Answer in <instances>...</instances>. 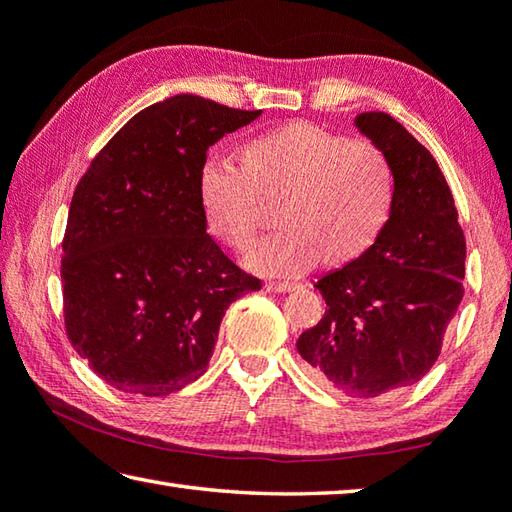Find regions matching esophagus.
Instances as JSON below:
<instances>
[{
    "mask_svg": "<svg viewBox=\"0 0 512 512\" xmlns=\"http://www.w3.org/2000/svg\"><path fill=\"white\" fill-rule=\"evenodd\" d=\"M266 288L270 290V293H290V290L297 288V284H293V282H268Z\"/></svg>",
    "mask_w": 512,
    "mask_h": 512,
    "instance_id": "esophagus-1",
    "label": "esophagus"
}]
</instances>
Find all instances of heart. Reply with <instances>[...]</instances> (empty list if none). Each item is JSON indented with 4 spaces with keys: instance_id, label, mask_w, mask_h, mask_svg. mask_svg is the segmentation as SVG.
Here are the masks:
<instances>
[{
    "instance_id": "obj_1",
    "label": "heart",
    "mask_w": 512,
    "mask_h": 512,
    "mask_svg": "<svg viewBox=\"0 0 512 512\" xmlns=\"http://www.w3.org/2000/svg\"><path fill=\"white\" fill-rule=\"evenodd\" d=\"M239 167L208 159L199 204L206 228L235 253L253 244L264 208H273L277 230L246 255L257 273L295 277L317 259L346 266L370 250L390 217L393 168L364 137L288 122L250 137Z\"/></svg>"
}]
</instances>
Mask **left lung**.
I'll return each instance as SVG.
<instances>
[{"label":"left lung","mask_w":512,"mask_h":512,"mask_svg":"<svg viewBox=\"0 0 512 512\" xmlns=\"http://www.w3.org/2000/svg\"><path fill=\"white\" fill-rule=\"evenodd\" d=\"M357 126L393 168V206L370 250L319 279L328 308L297 350L317 382L373 399L419 382L437 362L464 297L466 239L428 148L386 113H362Z\"/></svg>","instance_id":"1"}]
</instances>
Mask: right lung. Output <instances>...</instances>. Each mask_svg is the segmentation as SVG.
Instances as JSON below:
<instances>
[{"instance_id": "1", "label": "right lung", "mask_w": 512, "mask_h": 512, "mask_svg": "<svg viewBox=\"0 0 512 512\" xmlns=\"http://www.w3.org/2000/svg\"><path fill=\"white\" fill-rule=\"evenodd\" d=\"M259 115L168 97L119 128L79 179L62 239L64 328L108 386L162 397L195 382L226 308L262 288L206 233L199 204L206 150Z\"/></svg>"}]
</instances>
